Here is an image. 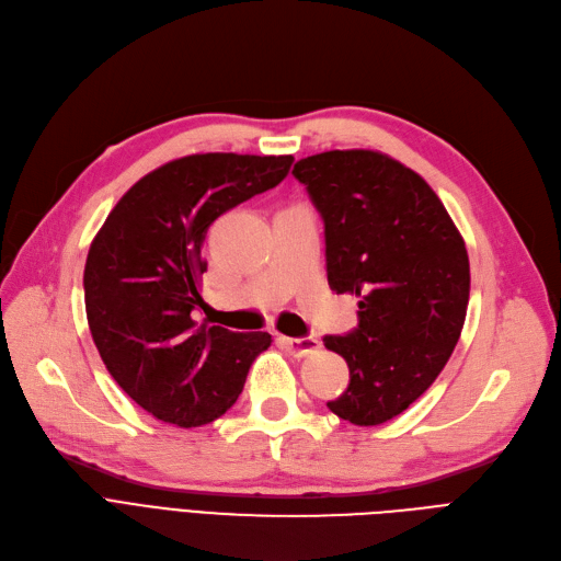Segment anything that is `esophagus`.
<instances>
[{
    "label": "esophagus",
    "instance_id": "obj_1",
    "mask_svg": "<svg viewBox=\"0 0 561 561\" xmlns=\"http://www.w3.org/2000/svg\"><path fill=\"white\" fill-rule=\"evenodd\" d=\"M279 344L294 358H305L309 354H317L319 346H321V342L317 337H279Z\"/></svg>",
    "mask_w": 561,
    "mask_h": 561
}]
</instances>
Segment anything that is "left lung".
Here are the masks:
<instances>
[{"label":"left lung","mask_w":561,"mask_h":561,"mask_svg":"<svg viewBox=\"0 0 561 561\" xmlns=\"http://www.w3.org/2000/svg\"><path fill=\"white\" fill-rule=\"evenodd\" d=\"M294 175L323 219L330 288L360 298L358 328L323 337L351 377L328 409L381 425L423 396L460 340L465 240L432 186L388 154L330 150L300 159Z\"/></svg>","instance_id":"left-lung-1"}]
</instances>
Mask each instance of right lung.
Wrapping results in <instances>:
<instances>
[{
    "label": "right lung",
    "instance_id": "right-lung-1",
    "mask_svg": "<svg viewBox=\"0 0 561 561\" xmlns=\"http://www.w3.org/2000/svg\"><path fill=\"white\" fill-rule=\"evenodd\" d=\"M294 157L207 152L140 178L99 228L85 263L92 340L111 377L154 419L213 423L242 392L247 371L273 344L194 321L203 307V240L231 207L277 186Z\"/></svg>",
    "mask_w": 561,
    "mask_h": 561
}]
</instances>
